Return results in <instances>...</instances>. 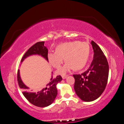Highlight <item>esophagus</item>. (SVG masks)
<instances>
[{
    "label": "esophagus",
    "mask_w": 124,
    "mask_h": 124,
    "mask_svg": "<svg viewBox=\"0 0 124 124\" xmlns=\"http://www.w3.org/2000/svg\"><path fill=\"white\" fill-rule=\"evenodd\" d=\"M67 75H65V76H62V79H65V78H67Z\"/></svg>",
    "instance_id": "esophagus-1"
}]
</instances>
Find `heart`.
Here are the masks:
<instances>
[{
  "label": "heart",
  "instance_id": "1",
  "mask_svg": "<svg viewBox=\"0 0 124 124\" xmlns=\"http://www.w3.org/2000/svg\"><path fill=\"white\" fill-rule=\"evenodd\" d=\"M90 54V47L86 42L72 41L62 43L56 46L55 52L47 54L48 62L54 68H59L64 62L66 63L56 71L57 75H64L74 68L80 70L87 63Z\"/></svg>",
  "mask_w": 124,
  "mask_h": 124
}]
</instances>
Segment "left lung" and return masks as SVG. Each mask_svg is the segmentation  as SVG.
Masks as SVG:
<instances>
[{
	"mask_svg": "<svg viewBox=\"0 0 124 124\" xmlns=\"http://www.w3.org/2000/svg\"><path fill=\"white\" fill-rule=\"evenodd\" d=\"M93 49V59L87 70L81 75H73L74 89L82 100L90 102L98 99L107 86L109 75L107 59L99 46L91 41Z\"/></svg>",
	"mask_w": 124,
	"mask_h": 124,
	"instance_id": "1",
	"label": "left lung"
}]
</instances>
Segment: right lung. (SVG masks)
<instances>
[{
	"label": "right lung",
	"instance_id": "add662e5",
	"mask_svg": "<svg viewBox=\"0 0 124 124\" xmlns=\"http://www.w3.org/2000/svg\"><path fill=\"white\" fill-rule=\"evenodd\" d=\"M48 52V49L44 46V41H39L29 48L22 57L21 62H23L27 57L33 54L40 55L48 62L47 59ZM52 73L50 81L46 84V87L38 92H32L29 91L30 88L23 83L20 76L19 70H17V78L19 86L23 91V95L30 103L36 107L44 108L50 105L54 102L57 94L56 85L62 81V78L59 75L56 76V78H53V72Z\"/></svg>",
	"mask_w": 124,
	"mask_h": 124
}]
</instances>
